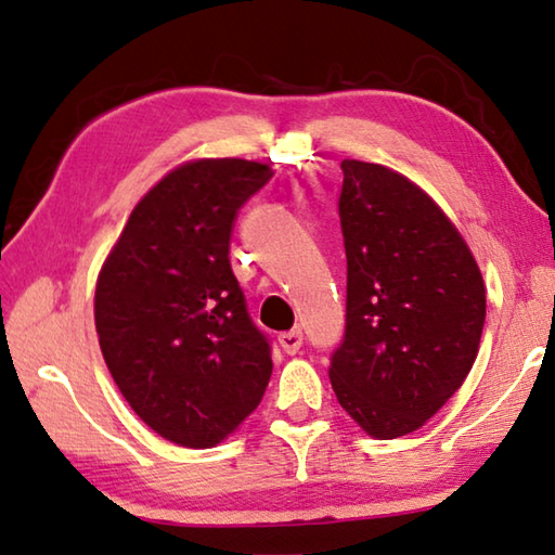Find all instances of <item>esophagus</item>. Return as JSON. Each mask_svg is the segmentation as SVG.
I'll use <instances>...</instances> for the list:
<instances>
[{
  "label": "esophagus",
  "mask_w": 555,
  "mask_h": 555,
  "mask_svg": "<svg viewBox=\"0 0 555 555\" xmlns=\"http://www.w3.org/2000/svg\"><path fill=\"white\" fill-rule=\"evenodd\" d=\"M278 341H280V346H283V351L287 356H295V353H299V348H302V332H299V328H293V332L280 334Z\"/></svg>",
  "instance_id": "obj_1"
}]
</instances>
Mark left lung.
<instances>
[{
  "instance_id": "obj_1",
  "label": "left lung",
  "mask_w": 555,
  "mask_h": 555,
  "mask_svg": "<svg viewBox=\"0 0 555 555\" xmlns=\"http://www.w3.org/2000/svg\"><path fill=\"white\" fill-rule=\"evenodd\" d=\"M338 199L348 262L346 336L328 365L338 404L373 439H397L461 390L478 358V260L420 184L346 158Z\"/></svg>"
}]
</instances>
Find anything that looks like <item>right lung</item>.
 Instances as JSON below:
<instances>
[{
  "instance_id": "add662e5",
  "label": "right lung",
  "mask_w": 555,
  "mask_h": 555,
  "mask_svg": "<svg viewBox=\"0 0 555 555\" xmlns=\"http://www.w3.org/2000/svg\"><path fill=\"white\" fill-rule=\"evenodd\" d=\"M270 178L243 158L178 165L135 204L96 275L94 326L116 387L184 449L229 439L270 380V346L229 260L236 214Z\"/></svg>"
}]
</instances>
